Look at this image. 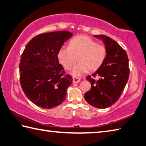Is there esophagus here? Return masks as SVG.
<instances>
[{
	"label": "esophagus",
	"instance_id": "1",
	"mask_svg": "<svg viewBox=\"0 0 146 146\" xmlns=\"http://www.w3.org/2000/svg\"><path fill=\"white\" fill-rule=\"evenodd\" d=\"M80 82V78L73 76V84L78 83V82Z\"/></svg>",
	"mask_w": 146,
	"mask_h": 146
}]
</instances>
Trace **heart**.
Segmentation results:
<instances>
[{"mask_svg": "<svg viewBox=\"0 0 146 146\" xmlns=\"http://www.w3.org/2000/svg\"><path fill=\"white\" fill-rule=\"evenodd\" d=\"M107 55L105 46L98 44L88 36L79 35L71 39L68 47L60 48L57 57L66 70H70L78 58L79 62L73 68L72 73L80 76L89 70H98L105 62Z\"/></svg>", "mask_w": 146, "mask_h": 146, "instance_id": "obj_1", "label": "heart"}]
</instances>
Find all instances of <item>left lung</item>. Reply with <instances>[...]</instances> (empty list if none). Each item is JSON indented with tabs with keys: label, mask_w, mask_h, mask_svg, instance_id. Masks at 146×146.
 <instances>
[{
	"label": "left lung",
	"mask_w": 146,
	"mask_h": 146,
	"mask_svg": "<svg viewBox=\"0 0 146 146\" xmlns=\"http://www.w3.org/2000/svg\"><path fill=\"white\" fill-rule=\"evenodd\" d=\"M102 39L107 55L102 66L86 79L91 88L84 94L85 100L98 108H105L117 102L125 87L129 75L128 57L125 50L108 36L95 35ZM98 76L99 78L96 79Z\"/></svg>",
	"instance_id": "left-lung-1"
}]
</instances>
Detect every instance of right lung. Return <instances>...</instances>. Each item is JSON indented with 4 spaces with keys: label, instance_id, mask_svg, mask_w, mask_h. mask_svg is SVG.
<instances>
[{
    "label": "right lung",
    "instance_id": "add662e5",
    "mask_svg": "<svg viewBox=\"0 0 146 146\" xmlns=\"http://www.w3.org/2000/svg\"><path fill=\"white\" fill-rule=\"evenodd\" d=\"M72 33L62 31L43 33L31 39L21 55L20 81L32 102L52 108L64 102L73 78L59 63L57 54Z\"/></svg>",
    "mask_w": 146,
    "mask_h": 146
}]
</instances>
